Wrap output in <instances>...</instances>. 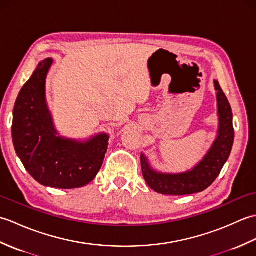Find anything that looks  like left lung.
<instances>
[{"instance_id":"8db88e82","label":"left lung","mask_w":256,"mask_h":256,"mask_svg":"<svg viewBox=\"0 0 256 256\" xmlns=\"http://www.w3.org/2000/svg\"><path fill=\"white\" fill-rule=\"evenodd\" d=\"M214 82L218 101V136L202 160L192 170L184 172L166 174L156 172L148 164L146 156L140 154L144 179L154 192L170 196H184L204 192L219 176L222 167L229 158L234 140L232 110L218 81L214 80Z\"/></svg>"}]
</instances>
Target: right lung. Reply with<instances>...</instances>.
<instances>
[{"instance_id": "obj_1", "label": "right lung", "mask_w": 256, "mask_h": 256, "mask_svg": "<svg viewBox=\"0 0 256 256\" xmlns=\"http://www.w3.org/2000/svg\"><path fill=\"white\" fill-rule=\"evenodd\" d=\"M52 64V58L38 64L20 91L13 110V144L26 170L42 186L80 188L99 172L108 134H98L84 142L58 136L45 96Z\"/></svg>"}]
</instances>
